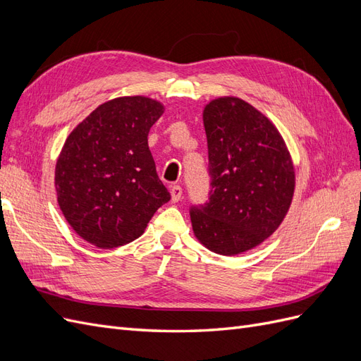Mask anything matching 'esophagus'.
Wrapping results in <instances>:
<instances>
[{
	"label": "esophagus",
	"instance_id": "esophagus-1",
	"mask_svg": "<svg viewBox=\"0 0 361 361\" xmlns=\"http://www.w3.org/2000/svg\"><path fill=\"white\" fill-rule=\"evenodd\" d=\"M170 192H171V200H173V202H179V200L182 199L183 190H182L180 185H173Z\"/></svg>",
	"mask_w": 361,
	"mask_h": 361
}]
</instances>
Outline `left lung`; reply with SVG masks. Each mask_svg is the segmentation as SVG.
I'll return each instance as SVG.
<instances>
[{
  "mask_svg": "<svg viewBox=\"0 0 361 361\" xmlns=\"http://www.w3.org/2000/svg\"><path fill=\"white\" fill-rule=\"evenodd\" d=\"M209 187L191 204L192 231L218 255L264 243L285 218L295 174L285 141L269 120L238 97H218L203 111Z\"/></svg>",
  "mask_w": 361,
  "mask_h": 361,
  "instance_id": "obj_1",
  "label": "left lung"
}]
</instances>
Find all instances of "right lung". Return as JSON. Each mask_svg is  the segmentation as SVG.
Returning <instances> with one entry per match:
<instances>
[{"label":"right lung","instance_id":"1","mask_svg":"<svg viewBox=\"0 0 361 361\" xmlns=\"http://www.w3.org/2000/svg\"><path fill=\"white\" fill-rule=\"evenodd\" d=\"M162 105L143 96L105 102L76 126L56 167L61 212L99 248L133 243L171 195L158 178L147 135Z\"/></svg>","mask_w":361,"mask_h":361}]
</instances>
